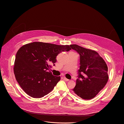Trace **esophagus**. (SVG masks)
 Segmentation results:
<instances>
[{
  "mask_svg": "<svg viewBox=\"0 0 124 124\" xmlns=\"http://www.w3.org/2000/svg\"><path fill=\"white\" fill-rule=\"evenodd\" d=\"M63 78H64V79L65 80V81H69V79H67V78H66L65 77H63Z\"/></svg>",
  "mask_w": 124,
  "mask_h": 124,
  "instance_id": "obj_1",
  "label": "esophagus"
}]
</instances>
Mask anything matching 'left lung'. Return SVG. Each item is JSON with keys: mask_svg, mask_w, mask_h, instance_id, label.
<instances>
[{"mask_svg": "<svg viewBox=\"0 0 124 124\" xmlns=\"http://www.w3.org/2000/svg\"><path fill=\"white\" fill-rule=\"evenodd\" d=\"M71 48L80 55V68L74 93L84 100L93 99L105 86L108 79L107 65L95 51L73 44Z\"/></svg>", "mask_w": 124, "mask_h": 124, "instance_id": "8db88e82", "label": "left lung"}]
</instances>
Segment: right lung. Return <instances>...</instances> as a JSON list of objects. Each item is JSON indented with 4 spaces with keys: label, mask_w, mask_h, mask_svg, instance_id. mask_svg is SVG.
<instances>
[{
    "label": "right lung",
    "mask_w": 124,
    "mask_h": 124,
    "mask_svg": "<svg viewBox=\"0 0 124 124\" xmlns=\"http://www.w3.org/2000/svg\"><path fill=\"white\" fill-rule=\"evenodd\" d=\"M71 49L69 45L37 42L19 48L14 70L16 80L24 92L34 98H41L50 93L60 76L52 75L49 64L55 65L58 54Z\"/></svg>",
    "instance_id": "add662e5"
}]
</instances>
